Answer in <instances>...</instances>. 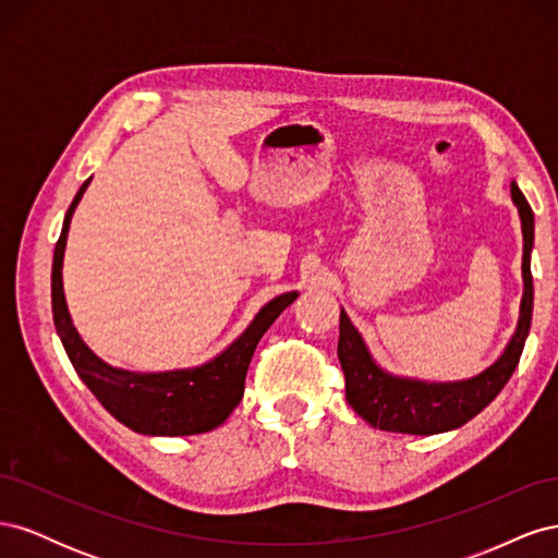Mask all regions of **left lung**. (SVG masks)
<instances>
[{
	"label": "left lung",
	"mask_w": 558,
	"mask_h": 558,
	"mask_svg": "<svg viewBox=\"0 0 558 558\" xmlns=\"http://www.w3.org/2000/svg\"><path fill=\"white\" fill-rule=\"evenodd\" d=\"M512 199L519 207L523 230L521 316L508 349H505L502 356L492 367H486L482 375L449 384H428L388 375L373 361V356H369L363 337L351 326L349 316L342 310L337 359L342 363L347 400L369 426L410 435H435L453 430L468 424L472 416H477L512 377L514 367L519 365L521 359L523 342H526L529 337L533 314V211L517 183H512Z\"/></svg>",
	"instance_id": "left-lung-1"
}]
</instances>
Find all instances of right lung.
Instances as JSON below:
<instances>
[{"label":"right lung","mask_w":558,"mask_h":558,"mask_svg":"<svg viewBox=\"0 0 558 558\" xmlns=\"http://www.w3.org/2000/svg\"><path fill=\"white\" fill-rule=\"evenodd\" d=\"M90 179L81 185L74 202L66 209L60 240L53 253V277H50V298H53V320L78 377L102 408L134 433L144 435H195L207 433L223 424L230 412L238 408L244 396L246 369L253 359L260 337L275 324V318L291 305L298 293H283L253 318V324L234 340L221 356L191 367L172 369V373H130L99 361L83 344L72 326L70 312L62 293V256L70 232L72 214L78 199L86 193Z\"/></svg>","instance_id":"add662e5"}]
</instances>
